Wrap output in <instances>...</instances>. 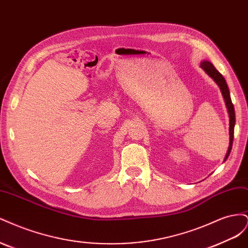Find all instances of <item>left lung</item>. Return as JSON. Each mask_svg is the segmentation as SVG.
I'll use <instances>...</instances> for the list:
<instances>
[{"label":"left lung","instance_id":"8db88e82","mask_svg":"<svg viewBox=\"0 0 248 248\" xmlns=\"http://www.w3.org/2000/svg\"><path fill=\"white\" fill-rule=\"evenodd\" d=\"M201 67L208 73V76L211 77L215 80L216 84L219 86V88L221 90L222 96L224 98V101H226L227 108L229 109V116H230V146H229V149H228L227 155H226V157H224V160H227L230 153H231V150H232V140H234V127H235V109H234V106H232V100H231L230 91H229V88H228V85H227V81H226V79H224V78L221 76V74L216 70L215 67L210 62H207V61L202 62Z\"/></svg>","mask_w":248,"mask_h":248}]
</instances>
